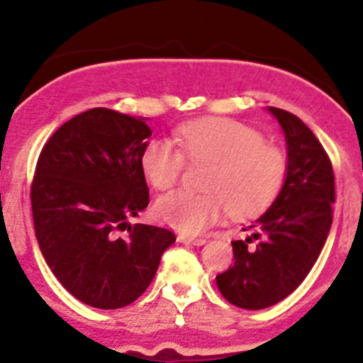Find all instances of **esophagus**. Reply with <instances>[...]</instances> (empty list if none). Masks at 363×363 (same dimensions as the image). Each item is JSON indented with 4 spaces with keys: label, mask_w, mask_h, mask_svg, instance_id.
<instances>
[{
    "label": "esophagus",
    "mask_w": 363,
    "mask_h": 363,
    "mask_svg": "<svg viewBox=\"0 0 363 363\" xmlns=\"http://www.w3.org/2000/svg\"><path fill=\"white\" fill-rule=\"evenodd\" d=\"M179 240L184 244H193V245H203L206 242L205 237H187V235H179Z\"/></svg>",
    "instance_id": "obj_1"
}]
</instances>
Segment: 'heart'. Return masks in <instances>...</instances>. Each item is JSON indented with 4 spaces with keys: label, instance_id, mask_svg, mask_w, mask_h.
Listing matches in <instances>:
<instances>
[{
    "label": "heart",
    "instance_id": "1",
    "mask_svg": "<svg viewBox=\"0 0 363 363\" xmlns=\"http://www.w3.org/2000/svg\"><path fill=\"white\" fill-rule=\"evenodd\" d=\"M176 141L153 138L141 152V170L155 189L181 181L186 160L208 164L203 193L174 191L155 205L158 218L184 234H199L230 211L249 218L264 211L289 174V155L261 131L227 118H205L176 128Z\"/></svg>",
    "mask_w": 363,
    "mask_h": 363
}]
</instances>
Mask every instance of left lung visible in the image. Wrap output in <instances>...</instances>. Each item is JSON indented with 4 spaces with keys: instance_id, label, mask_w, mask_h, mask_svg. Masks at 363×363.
<instances>
[{
    "instance_id": "1",
    "label": "left lung",
    "mask_w": 363,
    "mask_h": 363,
    "mask_svg": "<svg viewBox=\"0 0 363 363\" xmlns=\"http://www.w3.org/2000/svg\"><path fill=\"white\" fill-rule=\"evenodd\" d=\"M269 112L285 131L286 181L272 208L251 225L252 237L232 242L234 264L216 274L223 297L249 311L274 306L306 280L328 239L335 203L331 160L314 133L289 111Z\"/></svg>"
}]
</instances>
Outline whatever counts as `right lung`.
Returning <instances> with one entry per match:
<instances>
[{
  "mask_svg": "<svg viewBox=\"0 0 363 363\" xmlns=\"http://www.w3.org/2000/svg\"><path fill=\"white\" fill-rule=\"evenodd\" d=\"M150 136L143 119L94 107L56 129L37 160L39 247L61 285L95 309L135 302L176 242L167 228L128 222L150 203L140 164Z\"/></svg>",
  "mask_w": 363,
  "mask_h": 363,
  "instance_id": "add662e5",
  "label": "right lung"
}]
</instances>
